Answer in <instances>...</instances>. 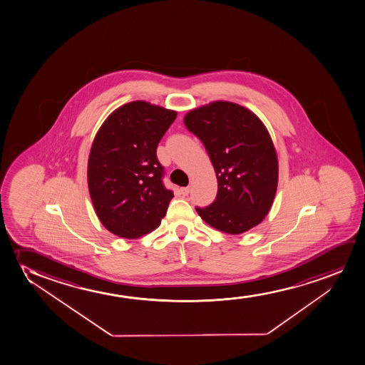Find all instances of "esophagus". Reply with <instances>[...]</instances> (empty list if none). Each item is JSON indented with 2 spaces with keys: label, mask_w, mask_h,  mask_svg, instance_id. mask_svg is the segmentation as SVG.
Instances as JSON below:
<instances>
[{
  "label": "esophagus",
  "mask_w": 365,
  "mask_h": 365,
  "mask_svg": "<svg viewBox=\"0 0 365 365\" xmlns=\"http://www.w3.org/2000/svg\"><path fill=\"white\" fill-rule=\"evenodd\" d=\"M180 192V195H188V193H190V187H182Z\"/></svg>",
  "instance_id": "obj_1"
}]
</instances>
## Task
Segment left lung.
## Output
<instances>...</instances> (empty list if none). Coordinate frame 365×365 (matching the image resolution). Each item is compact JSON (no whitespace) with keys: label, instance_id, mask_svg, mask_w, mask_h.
<instances>
[{"label":"left lung","instance_id":"1","mask_svg":"<svg viewBox=\"0 0 365 365\" xmlns=\"http://www.w3.org/2000/svg\"><path fill=\"white\" fill-rule=\"evenodd\" d=\"M185 128L203 143L218 180V195L199 217L237 235L259 225L270 212L279 183V160L264 123L251 110L213 101L185 114Z\"/></svg>","mask_w":365,"mask_h":365}]
</instances>
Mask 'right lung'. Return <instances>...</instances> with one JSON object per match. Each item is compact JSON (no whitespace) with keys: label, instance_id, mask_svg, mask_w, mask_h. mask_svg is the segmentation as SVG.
Segmentation results:
<instances>
[{"label":"right lung","instance_id":"obj_1","mask_svg":"<svg viewBox=\"0 0 365 365\" xmlns=\"http://www.w3.org/2000/svg\"><path fill=\"white\" fill-rule=\"evenodd\" d=\"M177 111L136 100L106 118L88 160V187L101 224L120 237L155 230L173 193L162 183L156 150Z\"/></svg>","mask_w":365,"mask_h":365}]
</instances>
